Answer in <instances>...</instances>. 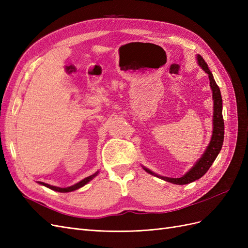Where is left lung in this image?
I'll list each match as a JSON object with an SVG mask.
<instances>
[{"label":"left lung","mask_w":248,"mask_h":248,"mask_svg":"<svg viewBox=\"0 0 248 248\" xmlns=\"http://www.w3.org/2000/svg\"><path fill=\"white\" fill-rule=\"evenodd\" d=\"M197 60H198L199 65L202 68V70H204L209 76L210 87H211L212 97H213V131H212L211 140H210L206 151L202 155L201 158L196 162V164H194V166L181 178L162 177L155 174V172L148 170L147 168L142 167L147 172H149V174L158 177L164 180V181H168L178 185L191 183L204 176L207 172V170L210 169V167L212 166V163L216 159L217 155L219 154L223 144L224 123H223V118H222V98H221L220 90H219V87L216 84L212 72L208 68V65L205 62V60L202 58L201 55L197 56Z\"/></svg>","instance_id":"1"}]
</instances>
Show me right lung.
<instances>
[{
	"label": "right lung",
	"instance_id": "right-lung-1",
	"mask_svg": "<svg viewBox=\"0 0 248 248\" xmlns=\"http://www.w3.org/2000/svg\"><path fill=\"white\" fill-rule=\"evenodd\" d=\"M97 174H98V171H96L95 174H93V175H91V176H89V177L85 178L84 180H81V181H79L78 183L74 184V185H72V186H69V187H65V188H62V187L52 186V185L46 184V183H44V182H38V183L41 184V185H43V186L47 187V188H49V189H52V190L58 191V192H70V191H73V190H77V189L80 188V187H82V186H85L87 183H89L90 181H91V180H92L94 177H96Z\"/></svg>",
	"mask_w": 248,
	"mask_h": 248
}]
</instances>
